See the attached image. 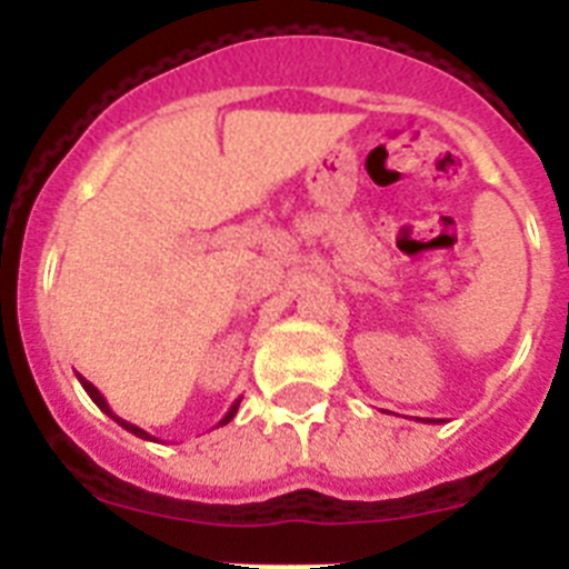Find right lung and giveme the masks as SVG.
<instances>
[{
    "instance_id": "obj_1",
    "label": "right lung",
    "mask_w": 569,
    "mask_h": 569,
    "mask_svg": "<svg viewBox=\"0 0 569 569\" xmlns=\"http://www.w3.org/2000/svg\"><path fill=\"white\" fill-rule=\"evenodd\" d=\"M77 376H79V373H77ZM79 385H82V387H84V393H88V396H90V399H93V405H97V407H99V410H102V413H104V416H110V419H113V421H116V425H119V427H124V430H128V433L139 436V439H150V441H153V436H150V433H148V430H142V427H136V425H130V421L119 419V416H116V413H113V410H110V405H108V401H104V396H102V393H99L97 387L90 385V381H88V379H84V376H79ZM239 401H241V399H236V401H233V405H230V410H228V413H224V419H222V421H219V425H216V427H222V425H228V421H230V419H233V416H236V410H239Z\"/></svg>"
}]
</instances>
